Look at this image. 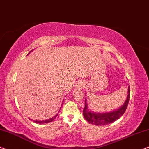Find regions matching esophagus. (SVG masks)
<instances>
[{
  "mask_svg": "<svg viewBox=\"0 0 149 149\" xmlns=\"http://www.w3.org/2000/svg\"><path fill=\"white\" fill-rule=\"evenodd\" d=\"M84 85H85L84 81H78V83H77V87L79 88H82L84 87Z\"/></svg>",
  "mask_w": 149,
  "mask_h": 149,
  "instance_id": "34e87169",
  "label": "esophagus"
}]
</instances>
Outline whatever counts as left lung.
<instances>
[{"label": "left lung", "mask_w": 149, "mask_h": 149, "mask_svg": "<svg viewBox=\"0 0 149 149\" xmlns=\"http://www.w3.org/2000/svg\"><path fill=\"white\" fill-rule=\"evenodd\" d=\"M130 93V91L129 86L126 100H125L123 105L120 108L109 113H99L91 111L88 109L86 99H85V105L84 109H83V116L84 117V118L86 119L87 121H88L91 123H93L96 125H104L113 123L114 121L120 118L125 113V110H126L127 104H128L129 102Z\"/></svg>", "instance_id": "obj_1"}]
</instances>
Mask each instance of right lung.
<instances>
[{
  "instance_id": "add662e5",
  "label": "right lung",
  "mask_w": 149,
  "mask_h": 149,
  "mask_svg": "<svg viewBox=\"0 0 149 149\" xmlns=\"http://www.w3.org/2000/svg\"><path fill=\"white\" fill-rule=\"evenodd\" d=\"M30 51V52H31ZM28 53V54H29ZM57 115L58 114H56L55 116H54V117H51V118H50V119H47V120H43V121H37V120H36V121H34V122L35 123H49V122H51V121H53L54 119H55V117L57 116Z\"/></svg>"
}]
</instances>
